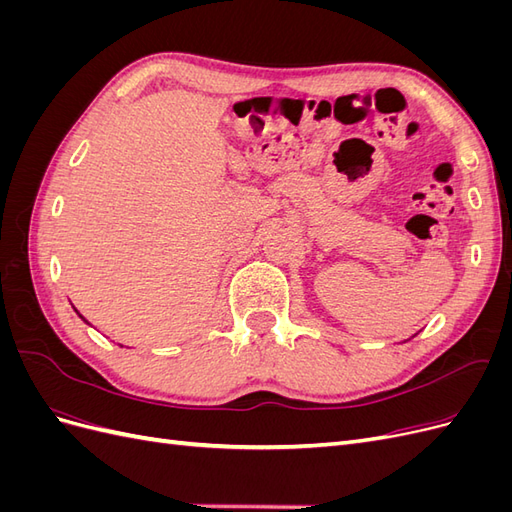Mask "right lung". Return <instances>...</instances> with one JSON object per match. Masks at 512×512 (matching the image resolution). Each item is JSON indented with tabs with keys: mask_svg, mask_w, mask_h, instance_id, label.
<instances>
[{
	"mask_svg": "<svg viewBox=\"0 0 512 512\" xmlns=\"http://www.w3.org/2000/svg\"><path fill=\"white\" fill-rule=\"evenodd\" d=\"M76 314H79V312H76ZM79 316H81V314H79ZM81 318H83V316H81ZM83 320H85V318H83ZM85 322H87V320H85ZM87 324H89V322H87Z\"/></svg>",
	"mask_w": 512,
	"mask_h": 512,
	"instance_id": "obj_1",
	"label": "right lung"
}]
</instances>
